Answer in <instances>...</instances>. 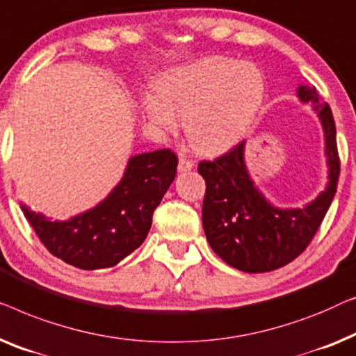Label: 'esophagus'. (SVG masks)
<instances>
[{
	"instance_id": "obj_1",
	"label": "esophagus",
	"mask_w": 356,
	"mask_h": 356,
	"mask_svg": "<svg viewBox=\"0 0 356 356\" xmlns=\"http://www.w3.org/2000/svg\"><path fill=\"white\" fill-rule=\"evenodd\" d=\"M195 166V163L192 161V159L185 158V156H180L179 158V171L180 172H187V171H192Z\"/></svg>"
}]
</instances>
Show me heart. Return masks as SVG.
Listing matches in <instances>:
<instances>
[{"instance_id":"1","label":"heart","mask_w":356,"mask_h":356,"mask_svg":"<svg viewBox=\"0 0 356 356\" xmlns=\"http://www.w3.org/2000/svg\"><path fill=\"white\" fill-rule=\"evenodd\" d=\"M266 90L254 64L213 56L163 74L154 83L156 97L143 98V111L156 132L174 134L184 121L198 152L221 153L252 126Z\"/></svg>"}]
</instances>
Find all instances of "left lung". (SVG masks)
<instances>
[{
  "instance_id": "1",
  "label": "left lung",
  "mask_w": 356,
  "mask_h": 356,
  "mask_svg": "<svg viewBox=\"0 0 356 356\" xmlns=\"http://www.w3.org/2000/svg\"><path fill=\"white\" fill-rule=\"evenodd\" d=\"M302 103H312L324 130L327 185L303 208H277L254 187L245 164V143L214 161L198 164L207 182L203 229L214 253L243 273H268L293 261L305 252L332 203L340 174L335 122L329 104L314 87L300 85Z\"/></svg>"
}]
</instances>
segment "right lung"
I'll use <instances>...</instances> for the list:
<instances>
[{
  "label": "right lung",
  "instance_id": "right-lung-1",
  "mask_svg": "<svg viewBox=\"0 0 356 356\" xmlns=\"http://www.w3.org/2000/svg\"><path fill=\"white\" fill-rule=\"evenodd\" d=\"M177 163L171 149L132 156L111 193L67 221H51L26 204H21L22 213L48 252L64 263L87 271L113 268L147 238Z\"/></svg>",
  "mask_w": 356,
  "mask_h": 356
}]
</instances>
